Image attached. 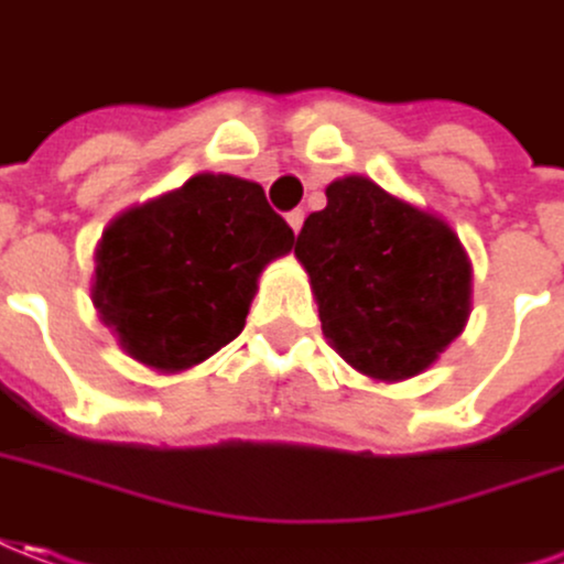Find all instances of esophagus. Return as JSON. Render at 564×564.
I'll use <instances>...</instances> for the list:
<instances>
[{
    "label": "esophagus",
    "mask_w": 564,
    "mask_h": 564,
    "mask_svg": "<svg viewBox=\"0 0 564 564\" xmlns=\"http://www.w3.org/2000/svg\"><path fill=\"white\" fill-rule=\"evenodd\" d=\"M304 208H294V212H289V215H285V220H289V227L294 232H301V227H304Z\"/></svg>",
    "instance_id": "1"
}]
</instances>
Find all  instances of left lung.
<instances>
[{"mask_svg": "<svg viewBox=\"0 0 564 564\" xmlns=\"http://www.w3.org/2000/svg\"><path fill=\"white\" fill-rule=\"evenodd\" d=\"M325 196L294 242L325 340L365 378L421 375L469 319L467 248L442 217L362 174L337 177Z\"/></svg>", "mask_w": 564, "mask_h": 564, "instance_id": "obj_1", "label": "left lung"}]
</instances>
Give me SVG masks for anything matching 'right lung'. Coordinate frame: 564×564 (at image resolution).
<instances>
[{
	"label": "right lung",
	"instance_id": "add662e5",
	"mask_svg": "<svg viewBox=\"0 0 564 564\" xmlns=\"http://www.w3.org/2000/svg\"><path fill=\"white\" fill-rule=\"evenodd\" d=\"M291 245L263 186L202 171L112 217L95 248L91 304L131 359L177 375L239 337L263 267Z\"/></svg>",
	"mask_w": 564,
	"mask_h": 564
}]
</instances>
